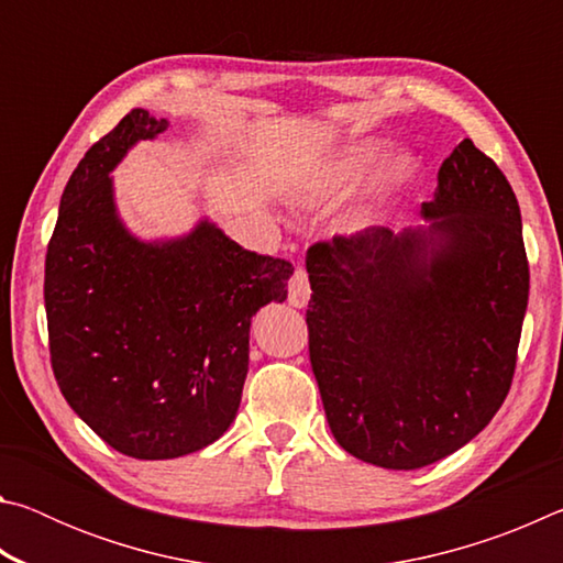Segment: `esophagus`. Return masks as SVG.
<instances>
[{
  "mask_svg": "<svg viewBox=\"0 0 563 563\" xmlns=\"http://www.w3.org/2000/svg\"><path fill=\"white\" fill-rule=\"evenodd\" d=\"M288 300L295 308H305L310 300V280H308V273L302 268H298L292 273L290 285H288Z\"/></svg>",
  "mask_w": 563,
  "mask_h": 563,
  "instance_id": "34e87169",
  "label": "esophagus"
}]
</instances>
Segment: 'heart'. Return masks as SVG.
<instances>
[{"label": "heart", "instance_id": "heart-1", "mask_svg": "<svg viewBox=\"0 0 563 563\" xmlns=\"http://www.w3.org/2000/svg\"><path fill=\"white\" fill-rule=\"evenodd\" d=\"M395 141L379 136L347 141L345 146L320 158L308 170V176L302 180L305 196L310 201H332V198L350 194L352 188H357L362 180L379 169L373 190H369V201L352 216V228L377 225L385 216V206L409 194L422 178V164H419L417 156L402 154L393 162L388 161L395 156Z\"/></svg>", "mask_w": 563, "mask_h": 563}]
</instances>
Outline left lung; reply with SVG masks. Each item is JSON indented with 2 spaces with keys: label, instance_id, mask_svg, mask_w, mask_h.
Segmentation results:
<instances>
[{
  "label": "left lung",
  "instance_id": "8db88e82",
  "mask_svg": "<svg viewBox=\"0 0 563 563\" xmlns=\"http://www.w3.org/2000/svg\"><path fill=\"white\" fill-rule=\"evenodd\" d=\"M430 228L310 245L308 345L342 450L419 470L474 440L509 395L529 302L517 196L470 139L437 174Z\"/></svg>",
  "mask_w": 563,
  "mask_h": 563
}]
</instances>
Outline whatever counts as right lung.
<instances>
[{
	"label": "right lung",
	"instance_id": "right-lung-1",
	"mask_svg": "<svg viewBox=\"0 0 563 563\" xmlns=\"http://www.w3.org/2000/svg\"><path fill=\"white\" fill-rule=\"evenodd\" d=\"M166 119L133 109L79 161L46 247L52 369L69 407L113 450L174 460L235 419L251 318L288 298L292 265L201 221L144 243L117 216L109 174Z\"/></svg>",
	"mask_w": 563,
	"mask_h": 563
}]
</instances>
